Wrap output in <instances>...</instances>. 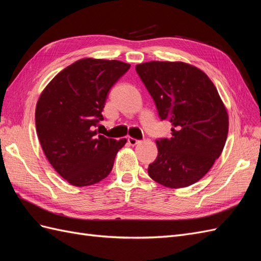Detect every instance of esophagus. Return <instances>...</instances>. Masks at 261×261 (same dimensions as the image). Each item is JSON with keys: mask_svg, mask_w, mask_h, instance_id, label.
Returning <instances> with one entry per match:
<instances>
[{"mask_svg": "<svg viewBox=\"0 0 261 261\" xmlns=\"http://www.w3.org/2000/svg\"><path fill=\"white\" fill-rule=\"evenodd\" d=\"M127 143H128L130 146H136L137 144L140 143V140L135 139V138H133V137H128V138H127Z\"/></svg>", "mask_w": 261, "mask_h": 261, "instance_id": "esophagus-1", "label": "esophagus"}]
</instances>
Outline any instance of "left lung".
Segmentation results:
<instances>
[{
    "label": "left lung",
    "mask_w": 261,
    "mask_h": 261,
    "mask_svg": "<svg viewBox=\"0 0 261 261\" xmlns=\"http://www.w3.org/2000/svg\"><path fill=\"white\" fill-rule=\"evenodd\" d=\"M172 137L156 140L158 156L148 174L170 188L187 187L207 174L224 148L228 116L216 86L201 69L183 62L136 65Z\"/></svg>",
    "instance_id": "1"
}]
</instances>
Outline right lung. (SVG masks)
Listing matches in <instances>:
<instances>
[{
  "mask_svg": "<svg viewBox=\"0 0 261 261\" xmlns=\"http://www.w3.org/2000/svg\"><path fill=\"white\" fill-rule=\"evenodd\" d=\"M130 65L116 60L83 59L60 72L42 91L36 128L53 169L74 186H89L112 171L126 139L98 135L110 89Z\"/></svg>",
  "mask_w": 261,
  "mask_h": 261,
  "instance_id": "obj_1",
  "label": "right lung"
}]
</instances>
